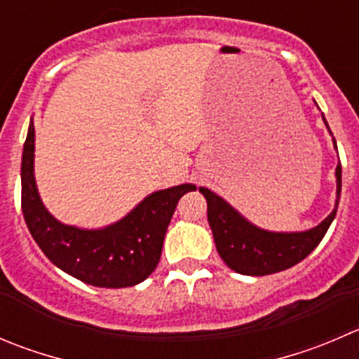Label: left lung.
Masks as SVG:
<instances>
[{
  "label": "left lung",
  "mask_w": 359,
  "mask_h": 359,
  "mask_svg": "<svg viewBox=\"0 0 359 359\" xmlns=\"http://www.w3.org/2000/svg\"><path fill=\"white\" fill-rule=\"evenodd\" d=\"M326 128L325 116H323ZM330 130V128H328ZM335 144V138H333ZM337 147V144H335ZM337 201L332 214L307 231L277 233L266 231L238 214L228 201L222 200L207 187H200V193L207 200V217L214 233V242L219 256L236 273L242 276H270L294 266L309 256L337 215L340 191H342V166H337Z\"/></svg>",
  "instance_id": "left-lung-1"
}]
</instances>
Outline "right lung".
<instances>
[{"mask_svg":"<svg viewBox=\"0 0 359 359\" xmlns=\"http://www.w3.org/2000/svg\"><path fill=\"white\" fill-rule=\"evenodd\" d=\"M22 214L31 236L62 272L96 287L140 284L156 270L163 240L180 198L196 189L180 184L144 198L126 217L102 229H82L59 222L40 200L34 180L33 121L24 142Z\"/></svg>","mask_w":359,"mask_h":359,"instance_id":"add662e5","label":"right lung"}]
</instances>
